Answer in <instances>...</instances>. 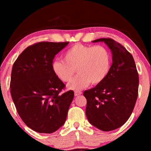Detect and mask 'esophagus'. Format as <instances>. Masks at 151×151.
<instances>
[{"instance_id": "esophagus-1", "label": "esophagus", "mask_w": 151, "mask_h": 151, "mask_svg": "<svg viewBox=\"0 0 151 151\" xmlns=\"http://www.w3.org/2000/svg\"><path fill=\"white\" fill-rule=\"evenodd\" d=\"M81 94H82V92L79 91H74V96H78Z\"/></svg>"}]
</instances>
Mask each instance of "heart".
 <instances>
[{"label": "heart", "mask_w": 151, "mask_h": 151, "mask_svg": "<svg viewBox=\"0 0 151 151\" xmlns=\"http://www.w3.org/2000/svg\"><path fill=\"white\" fill-rule=\"evenodd\" d=\"M63 59L53 61L51 69L55 76L64 82L72 79L76 69L78 75L68 85L71 90L82 89L90 83H100L110 70V53L106 47L101 45L76 44L65 51Z\"/></svg>", "instance_id": "obj_1"}]
</instances>
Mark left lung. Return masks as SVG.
I'll return each instance as SVG.
<instances>
[{"mask_svg":"<svg viewBox=\"0 0 151 151\" xmlns=\"http://www.w3.org/2000/svg\"><path fill=\"white\" fill-rule=\"evenodd\" d=\"M112 53L108 75L94 88L86 90V115L93 126L103 131L120 127L131 116L138 96L139 76L133 57L111 38H100Z\"/></svg>","mask_w":151,"mask_h":151,"instance_id":"8db88e82","label":"left lung"}]
</instances>
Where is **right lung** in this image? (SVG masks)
Instances as JSON below:
<instances>
[{
	"label": "right lung",
	"mask_w": 151,
	"mask_h": 151,
	"mask_svg": "<svg viewBox=\"0 0 151 151\" xmlns=\"http://www.w3.org/2000/svg\"><path fill=\"white\" fill-rule=\"evenodd\" d=\"M69 42H40L27 47L12 67L10 92L17 112L31 129L52 133L65 122L73 91L61 93L65 84L51 69L55 55Z\"/></svg>",
	"instance_id": "right-lung-1"
}]
</instances>
